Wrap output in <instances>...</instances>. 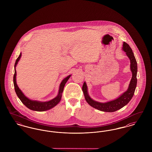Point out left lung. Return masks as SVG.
Returning a JSON list of instances; mask_svg holds the SVG:
<instances>
[{
	"label": "left lung",
	"mask_w": 152,
	"mask_h": 152,
	"mask_svg": "<svg viewBox=\"0 0 152 152\" xmlns=\"http://www.w3.org/2000/svg\"><path fill=\"white\" fill-rule=\"evenodd\" d=\"M123 50L126 52V55L129 58L130 60V69L132 72V77L130 80L129 88L125 92H124L121 96H120L116 100L106 103H101L94 101L91 99L88 94L86 83L84 82L82 87V90L84 94L86 100L91 107H94V108L107 112H115L126 105L130 101L134 95L137 86V61L132 50L128 44L124 42Z\"/></svg>",
	"instance_id": "8db88e82"
}]
</instances>
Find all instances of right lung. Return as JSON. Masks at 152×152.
Returning <instances> with one entry per match:
<instances>
[{
    "mask_svg": "<svg viewBox=\"0 0 152 152\" xmlns=\"http://www.w3.org/2000/svg\"><path fill=\"white\" fill-rule=\"evenodd\" d=\"M21 56H22V53H20L19 57L17 58L14 65L15 73L14 75V85L15 91V92L17 94V96H18V97L19 98L20 101H22V103L24 105H26V107H27L28 108H29L31 110L41 112V111H44V110H47L52 108L53 107L56 106L60 101L65 83H66L68 80L69 79L71 75L68 76L66 77H65V79L61 81V83L60 85V88H59L58 95L53 99L51 100L50 101H47V102H39V101L31 100H29V99L26 97L22 93L21 90L19 88V87L17 86L16 82V71L15 69V67L17 65L18 62L19 61Z\"/></svg>",
    "mask_w": 152,
    "mask_h": 152,
    "instance_id": "1",
    "label": "right lung"
}]
</instances>
